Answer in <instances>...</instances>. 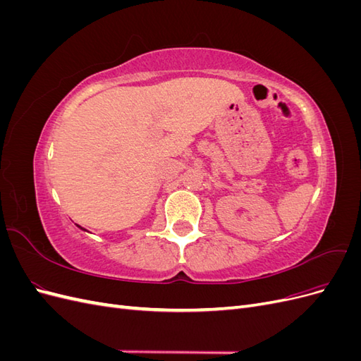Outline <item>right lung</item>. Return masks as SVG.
I'll use <instances>...</instances> for the list:
<instances>
[{
    "instance_id": "add662e5",
    "label": "right lung",
    "mask_w": 361,
    "mask_h": 361,
    "mask_svg": "<svg viewBox=\"0 0 361 361\" xmlns=\"http://www.w3.org/2000/svg\"><path fill=\"white\" fill-rule=\"evenodd\" d=\"M81 228H82V227H81ZM82 231H85V228H82Z\"/></svg>"
}]
</instances>
